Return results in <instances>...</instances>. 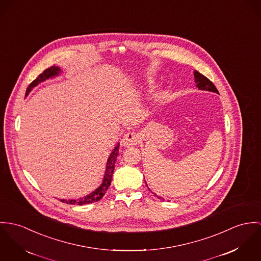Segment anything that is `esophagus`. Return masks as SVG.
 <instances>
[{
  "label": "esophagus",
  "mask_w": 261,
  "mask_h": 261,
  "mask_svg": "<svg viewBox=\"0 0 261 261\" xmlns=\"http://www.w3.org/2000/svg\"><path fill=\"white\" fill-rule=\"evenodd\" d=\"M141 141V137L136 132H128L123 136L121 144L124 147H130L133 145L138 144Z\"/></svg>",
  "instance_id": "34e87169"
}]
</instances>
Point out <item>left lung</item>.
<instances>
[{"label":"left lung","instance_id":"1","mask_svg":"<svg viewBox=\"0 0 261 261\" xmlns=\"http://www.w3.org/2000/svg\"><path fill=\"white\" fill-rule=\"evenodd\" d=\"M194 80H195V83H196V87L198 88L199 90H204V91H209V92H214V93H218L217 89L214 86V84L209 80L207 79L205 76L201 75L199 72L197 71H194ZM146 183V181H145ZM147 185V183H146ZM148 186V185H147ZM153 193V192H152ZM155 196H157L159 199H163L162 197L158 196L157 194L154 193Z\"/></svg>","mask_w":261,"mask_h":261}]
</instances>
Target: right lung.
<instances>
[{"mask_svg":"<svg viewBox=\"0 0 261 261\" xmlns=\"http://www.w3.org/2000/svg\"><path fill=\"white\" fill-rule=\"evenodd\" d=\"M62 73V70L59 68L58 66H52L49 69L45 70L42 74H40L38 76V78L36 80H34L29 85V87L27 88L26 91V96L29 95L30 92L38 86L40 83L51 79V78H55L59 76ZM119 151V143H117L115 148L112 150V152L110 153V156L107 160L106 163V169H105V174L102 180V183L100 184L99 187H97L93 192H91L90 194H88L86 196L79 198V199H61V201L67 204H71V205H85V204H91V203L97 202L99 201L106 193V191L108 190L110 184H111V180H112V176L113 172L115 169V162H116L117 157L119 155L118 153Z\"/></svg>","mask_w":261,"mask_h":261,"instance_id":"add662e5","label":"right lung"}]
</instances>
